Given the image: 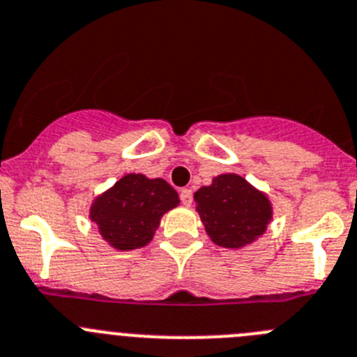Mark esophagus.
Segmentation results:
<instances>
[{
	"label": "esophagus",
	"mask_w": 357,
	"mask_h": 357,
	"mask_svg": "<svg viewBox=\"0 0 357 357\" xmlns=\"http://www.w3.org/2000/svg\"><path fill=\"white\" fill-rule=\"evenodd\" d=\"M181 200H182V204L188 205V207L192 204V191H191V189H182Z\"/></svg>",
	"instance_id": "obj_1"
}]
</instances>
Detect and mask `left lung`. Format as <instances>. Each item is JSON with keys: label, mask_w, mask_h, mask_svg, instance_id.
Returning a JSON list of instances; mask_svg holds the SVG:
<instances>
[{"label": "left lung", "mask_w": 357, "mask_h": 357, "mask_svg": "<svg viewBox=\"0 0 357 357\" xmlns=\"http://www.w3.org/2000/svg\"><path fill=\"white\" fill-rule=\"evenodd\" d=\"M196 211L214 244L241 250L266 234L273 204L264 191L237 173H223L195 192Z\"/></svg>", "instance_id": "1"}]
</instances>
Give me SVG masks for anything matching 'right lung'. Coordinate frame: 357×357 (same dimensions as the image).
<instances>
[{
  "mask_svg": "<svg viewBox=\"0 0 357 357\" xmlns=\"http://www.w3.org/2000/svg\"><path fill=\"white\" fill-rule=\"evenodd\" d=\"M178 204L176 191L162 178L127 173L91 202L90 219L111 248L138 250L152 241L162 215Z\"/></svg>",
  "mask_w": 357,
  "mask_h": 357,
  "instance_id": "obj_1",
  "label": "right lung"
}]
</instances>
